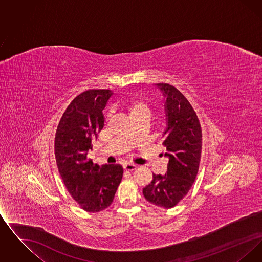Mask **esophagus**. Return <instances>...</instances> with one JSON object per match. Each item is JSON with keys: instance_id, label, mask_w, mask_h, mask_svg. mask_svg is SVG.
<instances>
[{"instance_id": "34e87169", "label": "esophagus", "mask_w": 262, "mask_h": 262, "mask_svg": "<svg viewBox=\"0 0 262 262\" xmlns=\"http://www.w3.org/2000/svg\"><path fill=\"white\" fill-rule=\"evenodd\" d=\"M124 169L125 171H135L137 169V166L136 165H133V164H125L124 166Z\"/></svg>"}]
</instances>
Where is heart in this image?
Instances as JSON below:
<instances>
[{"mask_svg":"<svg viewBox=\"0 0 262 262\" xmlns=\"http://www.w3.org/2000/svg\"><path fill=\"white\" fill-rule=\"evenodd\" d=\"M129 119L133 123L148 122L153 114V108L149 101L145 98L129 100L125 105Z\"/></svg>","mask_w":262,"mask_h":262,"instance_id":"heart-1","label":"heart"}]
</instances>
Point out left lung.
Masks as SVG:
<instances>
[{"instance_id": "left-lung-1", "label": "left lung", "mask_w": 262, "mask_h": 262, "mask_svg": "<svg viewBox=\"0 0 262 262\" xmlns=\"http://www.w3.org/2000/svg\"><path fill=\"white\" fill-rule=\"evenodd\" d=\"M166 98L167 128L163 134L161 156L169 159L167 173L153 174L142 189L145 200L163 208H172L190 189L200 169L202 132L198 115L188 100L173 85L158 83Z\"/></svg>"}]
</instances>
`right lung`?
<instances>
[{"label": "right lung", "mask_w": 262, "mask_h": 262, "mask_svg": "<svg viewBox=\"0 0 262 262\" xmlns=\"http://www.w3.org/2000/svg\"><path fill=\"white\" fill-rule=\"evenodd\" d=\"M112 91L86 90L62 114L55 137V157L62 182L80 208L100 212L112 204L124 170L119 164L99 166L88 159L92 142L104 126V110Z\"/></svg>", "instance_id": "1"}]
</instances>
